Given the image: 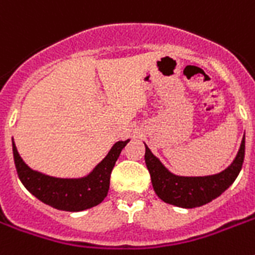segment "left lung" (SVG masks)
Here are the masks:
<instances>
[{
  "label": "left lung",
  "instance_id": "8db88e82",
  "mask_svg": "<svg viewBox=\"0 0 255 255\" xmlns=\"http://www.w3.org/2000/svg\"><path fill=\"white\" fill-rule=\"evenodd\" d=\"M144 159L151 174L153 189L164 202L181 208H197L217 198L237 178L245 159V137L230 167L213 176L184 177L170 173L147 145Z\"/></svg>",
  "mask_w": 255,
  "mask_h": 255
}]
</instances>
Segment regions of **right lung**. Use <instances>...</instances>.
<instances>
[{
	"label": "right lung",
	"mask_w": 255,
	"mask_h": 255,
	"mask_svg": "<svg viewBox=\"0 0 255 255\" xmlns=\"http://www.w3.org/2000/svg\"><path fill=\"white\" fill-rule=\"evenodd\" d=\"M128 141L129 140L114 144L108 155L94 168L91 173L81 178L51 177L33 170L22 160L13 140L14 164L21 182L38 200L55 209L81 212L96 206L106 198L110 189L112 168Z\"/></svg>",
	"instance_id": "add662e5"
}]
</instances>
